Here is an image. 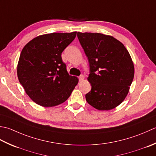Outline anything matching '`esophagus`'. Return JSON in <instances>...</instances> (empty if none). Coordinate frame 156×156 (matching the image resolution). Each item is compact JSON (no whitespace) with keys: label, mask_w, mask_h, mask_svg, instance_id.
<instances>
[{"label":"esophagus","mask_w":156,"mask_h":156,"mask_svg":"<svg viewBox=\"0 0 156 156\" xmlns=\"http://www.w3.org/2000/svg\"><path fill=\"white\" fill-rule=\"evenodd\" d=\"M79 81H83L84 79V76L83 75H80L79 77Z\"/></svg>","instance_id":"obj_1"}]
</instances>
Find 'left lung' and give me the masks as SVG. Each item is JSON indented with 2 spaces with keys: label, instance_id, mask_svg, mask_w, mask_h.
Returning <instances> with one entry per match:
<instances>
[{
  "label": "left lung",
  "instance_id": "obj_1",
  "mask_svg": "<svg viewBox=\"0 0 156 156\" xmlns=\"http://www.w3.org/2000/svg\"><path fill=\"white\" fill-rule=\"evenodd\" d=\"M90 62L87 80L91 91L85 95L89 104L99 110H112L121 104L129 91L134 65L125 46L111 36L77 33Z\"/></svg>",
  "mask_w": 156,
  "mask_h": 156
}]
</instances>
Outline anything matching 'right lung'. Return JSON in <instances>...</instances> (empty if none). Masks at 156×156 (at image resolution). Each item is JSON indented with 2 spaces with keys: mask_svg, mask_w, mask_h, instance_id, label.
Masks as SVG:
<instances>
[{
  "mask_svg": "<svg viewBox=\"0 0 156 156\" xmlns=\"http://www.w3.org/2000/svg\"><path fill=\"white\" fill-rule=\"evenodd\" d=\"M76 34L77 31L41 35L22 50L17 65L19 81L40 106L52 107L65 102L77 85L78 78L69 75L61 57Z\"/></svg>",
  "mask_w": 156,
  "mask_h": 156,
  "instance_id": "1",
  "label": "right lung"
}]
</instances>
